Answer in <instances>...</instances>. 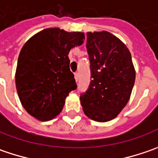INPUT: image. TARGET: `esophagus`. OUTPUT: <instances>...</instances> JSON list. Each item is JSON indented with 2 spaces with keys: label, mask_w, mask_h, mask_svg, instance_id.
Listing matches in <instances>:
<instances>
[{
  "label": "esophagus",
  "mask_w": 158,
  "mask_h": 158,
  "mask_svg": "<svg viewBox=\"0 0 158 158\" xmlns=\"http://www.w3.org/2000/svg\"><path fill=\"white\" fill-rule=\"evenodd\" d=\"M74 78H75L76 82H78V80H79V73H75L74 74Z\"/></svg>",
  "instance_id": "obj_1"
}]
</instances>
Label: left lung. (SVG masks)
<instances>
[{
	"label": "left lung",
	"instance_id": "left-lung-1",
	"mask_svg": "<svg viewBox=\"0 0 158 158\" xmlns=\"http://www.w3.org/2000/svg\"><path fill=\"white\" fill-rule=\"evenodd\" d=\"M91 82L80 103L86 117L97 122L115 118L130 99L135 81L131 53L119 39L106 31H88Z\"/></svg>",
	"mask_w": 158,
	"mask_h": 158
}]
</instances>
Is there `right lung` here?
Returning a JSON list of instances; mask_svg holds the SVG:
<instances>
[{
    "label": "right lung",
    "instance_id": "obj_1",
    "mask_svg": "<svg viewBox=\"0 0 158 158\" xmlns=\"http://www.w3.org/2000/svg\"><path fill=\"white\" fill-rule=\"evenodd\" d=\"M84 40V32L47 28L23 46L17 60L16 87L24 110L36 119L55 118L70 92L77 88L68 55Z\"/></svg>",
    "mask_w": 158,
    "mask_h": 158
}]
</instances>
